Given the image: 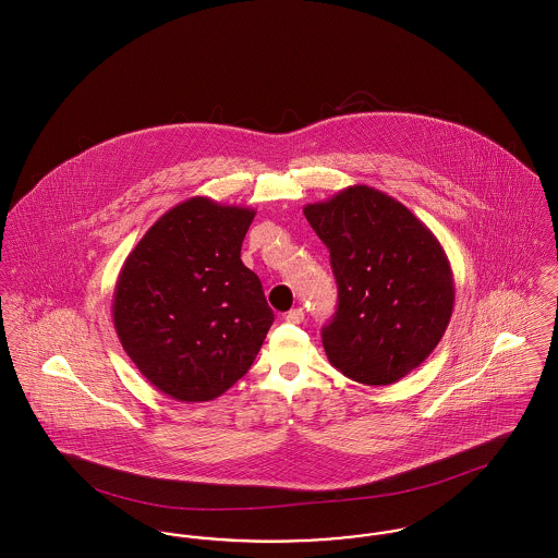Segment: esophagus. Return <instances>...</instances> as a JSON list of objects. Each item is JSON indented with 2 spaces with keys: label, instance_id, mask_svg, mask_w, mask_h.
I'll list each match as a JSON object with an SVG mask.
<instances>
[{
  "label": "esophagus",
  "instance_id": "34e87169",
  "mask_svg": "<svg viewBox=\"0 0 558 558\" xmlns=\"http://www.w3.org/2000/svg\"><path fill=\"white\" fill-rule=\"evenodd\" d=\"M287 323H293V325H300L301 320H303V310L301 307H293L291 312H287Z\"/></svg>",
  "mask_w": 558,
  "mask_h": 558
}]
</instances>
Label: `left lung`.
Segmentation results:
<instances>
[{"mask_svg": "<svg viewBox=\"0 0 558 558\" xmlns=\"http://www.w3.org/2000/svg\"><path fill=\"white\" fill-rule=\"evenodd\" d=\"M331 255L338 312L323 329L329 363L367 386L399 383L444 338L454 307L450 260L429 227L367 184L307 204Z\"/></svg>", "mask_w": 558, "mask_h": 558, "instance_id": "left-lung-1", "label": "left lung"}]
</instances>
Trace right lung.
<instances>
[{"label": "right lung", "mask_w": 558, "mask_h": 558, "mask_svg": "<svg viewBox=\"0 0 558 558\" xmlns=\"http://www.w3.org/2000/svg\"><path fill=\"white\" fill-rule=\"evenodd\" d=\"M253 208L191 197L129 253L112 298L140 374L178 401H213L253 365L274 312L242 258Z\"/></svg>", "instance_id": "obj_1"}]
</instances>
